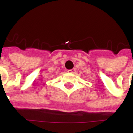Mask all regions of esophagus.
<instances>
[{"label":"esophagus","instance_id":"esophagus-1","mask_svg":"<svg viewBox=\"0 0 133 133\" xmlns=\"http://www.w3.org/2000/svg\"><path fill=\"white\" fill-rule=\"evenodd\" d=\"M76 69L75 68H73V69H71V70H69L68 71V73H70V74H74L76 72Z\"/></svg>","mask_w":133,"mask_h":133}]
</instances>
